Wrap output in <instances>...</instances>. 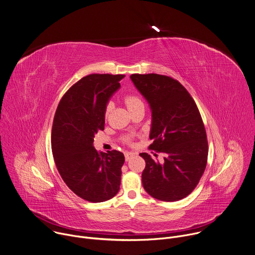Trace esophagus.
Instances as JSON below:
<instances>
[{"label":"esophagus","mask_w":255,"mask_h":255,"mask_svg":"<svg viewBox=\"0 0 255 255\" xmlns=\"http://www.w3.org/2000/svg\"><path fill=\"white\" fill-rule=\"evenodd\" d=\"M133 156H135V153H133V152H126L125 153V159H126V161H128L130 158H132Z\"/></svg>","instance_id":"34e87169"}]
</instances>
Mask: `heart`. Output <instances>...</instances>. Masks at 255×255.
Returning a JSON list of instances; mask_svg holds the SVG:
<instances>
[{"mask_svg": "<svg viewBox=\"0 0 255 255\" xmlns=\"http://www.w3.org/2000/svg\"><path fill=\"white\" fill-rule=\"evenodd\" d=\"M124 101H125L126 106H127L128 109H129V111L132 110L133 108L139 106V105H143L142 100H141L138 96H136V95H134V94H128V95H126V96L124 97ZM111 108H112L111 104H110V103L107 104L106 109H105V117H107V116L109 115V113H110V111H111ZM125 141H126L127 143H130V142H131V138L127 136V137H125Z\"/></svg>", "mask_w": 255, "mask_h": 255, "instance_id": "obj_1", "label": "heart"}]
</instances>
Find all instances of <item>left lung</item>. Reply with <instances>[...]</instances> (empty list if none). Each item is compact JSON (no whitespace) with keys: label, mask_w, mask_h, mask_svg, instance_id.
Listing matches in <instances>:
<instances>
[{"label":"left lung","mask_w":255,"mask_h":255,"mask_svg":"<svg viewBox=\"0 0 255 255\" xmlns=\"http://www.w3.org/2000/svg\"><path fill=\"white\" fill-rule=\"evenodd\" d=\"M130 78L151 108L149 149L165 154L163 162L140 154L146 162L143 187L158 200L178 201L194 190L206 168L208 143L201 115L177 80L158 74Z\"/></svg>","instance_id":"8db88e82"}]
</instances>
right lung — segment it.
<instances>
[{
	"mask_svg": "<svg viewBox=\"0 0 255 255\" xmlns=\"http://www.w3.org/2000/svg\"><path fill=\"white\" fill-rule=\"evenodd\" d=\"M124 75L91 74L64 94L52 127V152L66 185L89 202L113 198L120 189L124 154L98 152L95 134L104 130L105 109Z\"/></svg>",
	"mask_w": 255,
	"mask_h": 255,
	"instance_id": "add662e5",
	"label": "right lung"
}]
</instances>
